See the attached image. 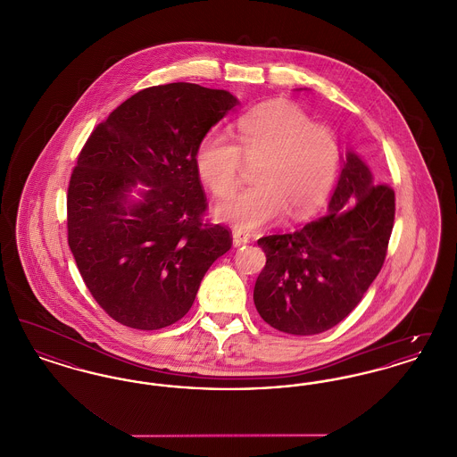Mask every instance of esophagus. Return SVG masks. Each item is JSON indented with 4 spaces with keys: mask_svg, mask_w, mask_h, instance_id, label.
<instances>
[{
    "mask_svg": "<svg viewBox=\"0 0 457 457\" xmlns=\"http://www.w3.org/2000/svg\"><path fill=\"white\" fill-rule=\"evenodd\" d=\"M246 243H250V237L246 233H241V231H235L233 233V245L235 246H243Z\"/></svg>",
    "mask_w": 457,
    "mask_h": 457,
    "instance_id": "1",
    "label": "esophagus"
}]
</instances>
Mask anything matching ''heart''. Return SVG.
I'll return each mask as SVG.
<instances>
[{"label":"heart","mask_w":457,"mask_h":457,"mask_svg":"<svg viewBox=\"0 0 457 457\" xmlns=\"http://www.w3.org/2000/svg\"><path fill=\"white\" fill-rule=\"evenodd\" d=\"M241 157L259 161L255 185L222 202L216 218L253 231L284 212L300 219L320 207L339 173L341 144L334 131L317 125L303 109L269 103L239 118L237 142L219 131L205 135L196 149V173L214 195L228 196L238 185Z\"/></svg>","instance_id":"1"}]
</instances>
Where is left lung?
I'll use <instances>...</instances> for the list:
<instances>
[{
    "label": "left lung",
    "mask_w": 457,
    "mask_h": 457,
    "mask_svg": "<svg viewBox=\"0 0 457 457\" xmlns=\"http://www.w3.org/2000/svg\"><path fill=\"white\" fill-rule=\"evenodd\" d=\"M395 214L387 185L348 151L324 218L259 239L267 262L253 302L274 328L312 336L346 319L380 272Z\"/></svg>",
    "instance_id": "8db88e82"
}]
</instances>
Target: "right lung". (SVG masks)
Instances as JSON below:
<instances>
[{
	"instance_id": "add662e5",
	"label": "right lung",
	"mask_w": 457,
	"mask_h": 457,
	"mask_svg": "<svg viewBox=\"0 0 457 457\" xmlns=\"http://www.w3.org/2000/svg\"><path fill=\"white\" fill-rule=\"evenodd\" d=\"M238 99L168 84L137 92L96 127L68 185V245L90 295L111 319L140 330L178 322L195 302L229 229L204 220L200 142ZM148 188L140 201L129 194Z\"/></svg>"
}]
</instances>
